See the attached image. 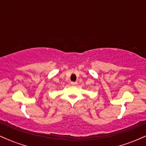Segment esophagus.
I'll list each match as a JSON object with an SVG mask.
<instances>
[{
  "label": "esophagus",
  "mask_w": 146,
  "mask_h": 146,
  "mask_svg": "<svg viewBox=\"0 0 146 146\" xmlns=\"http://www.w3.org/2000/svg\"><path fill=\"white\" fill-rule=\"evenodd\" d=\"M71 84L72 85H75V84H77V82H71Z\"/></svg>",
  "instance_id": "1"
}]
</instances>
